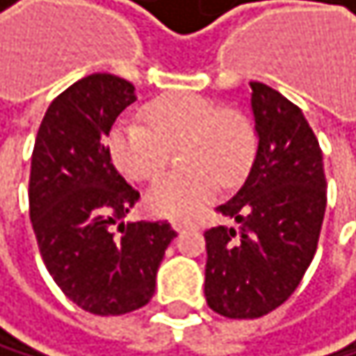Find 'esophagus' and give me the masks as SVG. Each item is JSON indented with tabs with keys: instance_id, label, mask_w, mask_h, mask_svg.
Masks as SVG:
<instances>
[{
	"instance_id": "1",
	"label": "esophagus",
	"mask_w": 356,
	"mask_h": 356,
	"mask_svg": "<svg viewBox=\"0 0 356 356\" xmlns=\"http://www.w3.org/2000/svg\"><path fill=\"white\" fill-rule=\"evenodd\" d=\"M172 228H175L177 232H184V230L188 228V224H186V222H181V220H175V222H172Z\"/></svg>"
}]
</instances>
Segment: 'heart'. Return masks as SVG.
Wrapping results in <instances>:
<instances>
[{
  "label": "heart",
  "instance_id": "1",
  "mask_svg": "<svg viewBox=\"0 0 356 356\" xmlns=\"http://www.w3.org/2000/svg\"><path fill=\"white\" fill-rule=\"evenodd\" d=\"M142 119L124 117L108 134L115 166L134 181H154L179 145L181 170L160 179L147 194L156 213L192 218L207 204L218 179L232 184L248 170L256 136L250 119L232 106H218L194 91H172L152 100Z\"/></svg>",
  "mask_w": 356,
  "mask_h": 356
}]
</instances>
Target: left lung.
<instances>
[{
    "instance_id": "obj_1",
    "label": "left lung",
    "mask_w": 356,
    "mask_h": 356,
    "mask_svg": "<svg viewBox=\"0 0 356 356\" xmlns=\"http://www.w3.org/2000/svg\"><path fill=\"white\" fill-rule=\"evenodd\" d=\"M250 87L256 158L241 190L216 209L237 226L204 232V297L226 318H261L297 291L327 207L323 152L301 108L265 83Z\"/></svg>"
}]
</instances>
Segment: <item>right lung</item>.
Returning <instances> with one entry per match:
<instances>
[{
	"instance_id": "obj_1",
	"label": "right lung",
	"mask_w": 356,
	"mask_h": 356,
	"mask_svg": "<svg viewBox=\"0 0 356 356\" xmlns=\"http://www.w3.org/2000/svg\"><path fill=\"white\" fill-rule=\"evenodd\" d=\"M136 100L134 85L89 74L51 102L29 172V218L40 256L81 309L119 316L149 303L177 232L166 220L124 224L140 194L113 166L106 136Z\"/></svg>"
}]
</instances>
